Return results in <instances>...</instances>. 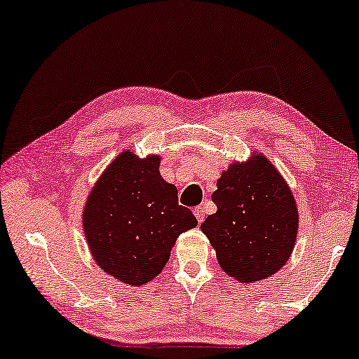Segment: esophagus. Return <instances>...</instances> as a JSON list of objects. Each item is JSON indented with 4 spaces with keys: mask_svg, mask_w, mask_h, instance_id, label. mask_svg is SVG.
Returning <instances> with one entry per match:
<instances>
[{
    "mask_svg": "<svg viewBox=\"0 0 359 359\" xmlns=\"http://www.w3.org/2000/svg\"><path fill=\"white\" fill-rule=\"evenodd\" d=\"M194 214H195L196 221L200 222V224H201L203 221H205V208H203V206H198V208H195Z\"/></svg>",
    "mask_w": 359,
    "mask_h": 359,
    "instance_id": "34e87169",
    "label": "esophagus"
}]
</instances>
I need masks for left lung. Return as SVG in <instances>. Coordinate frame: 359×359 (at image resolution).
Segmentation results:
<instances>
[{
  "label": "left lung",
  "mask_w": 359,
  "mask_h": 359,
  "mask_svg": "<svg viewBox=\"0 0 359 359\" xmlns=\"http://www.w3.org/2000/svg\"><path fill=\"white\" fill-rule=\"evenodd\" d=\"M217 211L201 224L219 266L243 283L274 276L287 264L298 235L290 187L264 154L233 163L211 195Z\"/></svg>",
  "instance_id": "left-lung-1"
}]
</instances>
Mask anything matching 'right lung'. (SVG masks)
Masks as SVG:
<instances>
[{
	"label": "right lung",
	"mask_w": 359,
	"mask_h": 359,
	"mask_svg": "<svg viewBox=\"0 0 359 359\" xmlns=\"http://www.w3.org/2000/svg\"><path fill=\"white\" fill-rule=\"evenodd\" d=\"M161 158L116 156L85 203L82 224L90 253L106 274L132 287L161 274L180 233L196 227L177 189L159 174Z\"/></svg>",
	"instance_id": "right-lung-1"
}]
</instances>
